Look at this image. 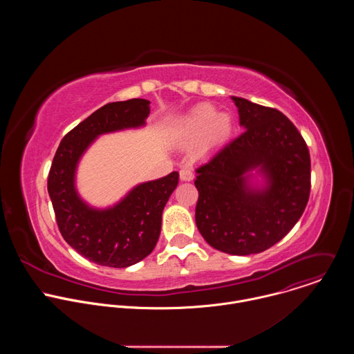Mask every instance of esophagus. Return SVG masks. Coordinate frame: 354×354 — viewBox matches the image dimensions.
Listing matches in <instances>:
<instances>
[{
	"mask_svg": "<svg viewBox=\"0 0 354 354\" xmlns=\"http://www.w3.org/2000/svg\"><path fill=\"white\" fill-rule=\"evenodd\" d=\"M179 176L182 180H192L194 178V172H193V168L190 167H183L180 171H179Z\"/></svg>",
	"mask_w": 354,
	"mask_h": 354,
	"instance_id": "1",
	"label": "esophagus"
}]
</instances>
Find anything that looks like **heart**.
I'll return each mask as SVG.
<instances>
[{"mask_svg":"<svg viewBox=\"0 0 354 354\" xmlns=\"http://www.w3.org/2000/svg\"><path fill=\"white\" fill-rule=\"evenodd\" d=\"M232 133V120L230 115L209 104L196 106L180 126V137L186 142L201 140V148L210 149L225 142Z\"/></svg>","mask_w":354,"mask_h":354,"instance_id":"1","label":"heart"}]
</instances>
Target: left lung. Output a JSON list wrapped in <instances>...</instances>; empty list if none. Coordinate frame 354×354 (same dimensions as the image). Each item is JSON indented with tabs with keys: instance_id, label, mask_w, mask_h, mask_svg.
Listing matches in <instances>:
<instances>
[{
	"instance_id": "8db88e82",
	"label": "left lung",
	"mask_w": 354,
	"mask_h": 354,
	"mask_svg": "<svg viewBox=\"0 0 354 354\" xmlns=\"http://www.w3.org/2000/svg\"><path fill=\"white\" fill-rule=\"evenodd\" d=\"M232 100L245 131L196 169V225L213 248L245 257L277 243L304 213L311 158L306 140L280 111ZM258 166L270 186L250 191L243 175Z\"/></svg>"
}]
</instances>
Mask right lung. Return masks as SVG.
Wrapping results in <instances>:
<instances>
[{
    "label": "right lung",
    "instance_id": "1",
    "mask_svg": "<svg viewBox=\"0 0 354 354\" xmlns=\"http://www.w3.org/2000/svg\"><path fill=\"white\" fill-rule=\"evenodd\" d=\"M149 115V100L129 99L95 111L62 140L50 167L47 190L59 230L66 242L88 261L127 268L148 257L161 232L162 210L179 182V174L138 185L119 205L93 210L74 187L77 162L95 137L138 127Z\"/></svg>",
    "mask_w": 354,
    "mask_h": 354
}]
</instances>
